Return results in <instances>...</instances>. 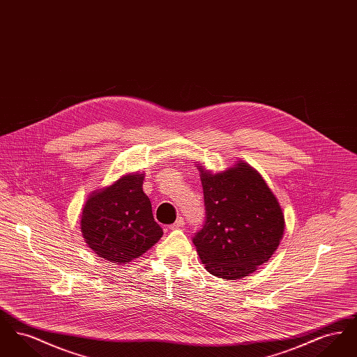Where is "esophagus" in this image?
<instances>
[{
    "mask_svg": "<svg viewBox=\"0 0 357 357\" xmlns=\"http://www.w3.org/2000/svg\"><path fill=\"white\" fill-rule=\"evenodd\" d=\"M185 226V220L182 217H178L176 221L174 222L170 226V229H181Z\"/></svg>",
    "mask_w": 357,
    "mask_h": 357,
    "instance_id": "1",
    "label": "esophagus"
}]
</instances>
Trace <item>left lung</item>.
I'll list each match as a JSON object with an SVG mask.
<instances>
[{
	"label": "left lung",
	"instance_id": "left-lung-1",
	"mask_svg": "<svg viewBox=\"0 0 357 357\" xmlns=\"http://www.w3.org/2000/svg\"><path fill=\"white\" fill-rule=\"evenodd\" d=\"M198 167L206 221L192 242L207 272L243 278L277 250L285 230L282 208L261 174L243 160L215 174Z\"/></svg>",
	"mask_w": 357,
	"mask_h": 357
}]
</instances>
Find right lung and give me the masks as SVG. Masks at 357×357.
<instances>
[{
	"mask_svg": "<svg viewBox=\"0 0 357 357\" xmlns=\"http://www.w3.org/2000/svg\"><path fill=\"white\" fill-rule=\"evenodd\" d=\"M144 174L128 172L86 198L80 229L95 255L123 265L144 255L163 236L143 191Z\"/></svg>",
	"mask_w": 357,
	"mask_h": 357,
	"instance_id": "obj_1",
	"label": "right lung"
}]
</instances>
